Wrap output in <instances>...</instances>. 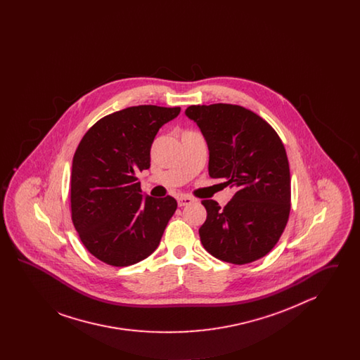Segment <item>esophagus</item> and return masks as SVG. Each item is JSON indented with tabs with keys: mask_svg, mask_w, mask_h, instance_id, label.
<instances>
[{
	"mask_svg": "<svg viewBox=\"0 0 360 360\" xmlns=\"http://www.w3.org/2000/svg\"><path fill=\"white\" fill-rule=\"evenodd\" d=\"M191 202H194V198H191V197H188V195H181L179 198H178V206H186L190 205Z\"/></svg>",
	"mask_w": 360,
	"mask_h": 360,
	"instance_id": "esophagus-1",
	"label": "esophagus"
}]
</instances>
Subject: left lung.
<instances>
[{
  "mask_svg": "<svg viewBox=\"0 0 360 360\" xmlns=\"http://www.w3.org/2000/svg\"><path fill=\"white\" fill-rule=\"evenodd\" d=\"M209 148V176L235 190L221 207L204 200L206 220L200 239L212 257L247 264L267 255L290 214V169L274 128L257 113L231 103L191 105Z\"/></svg>",
  "mask_w": 360,
  "mask_h": 360,
  "instance_id": "obj_1",
  "label": "left lung"
}]
</instances>
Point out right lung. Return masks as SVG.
I'll return each instance as SVG.
<instances>
[{
    "instance_id": "1",
    "label": "right lung",
    "mask_w": 360,
    "mask_h": 360,
    "mask_svg": "<svg viewBox=\"0 0 360 360\" xmlns=\"http://www.w3.org/2000/svg\"><path fill=\"white\" fill-rule=\"evenodd\" d=\"M179 106L139 105L97 121L72 158L71 220L86 250L106 264L125 267L150 257L176 210L167 195H141L137 174L150 169L159 128Z\"/></svg>"
}]
</instances>
